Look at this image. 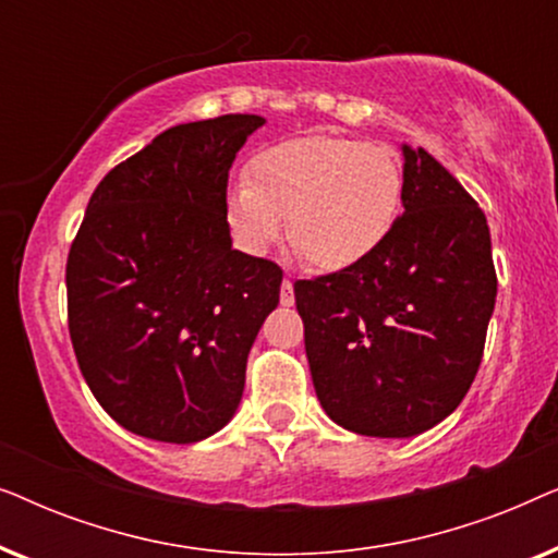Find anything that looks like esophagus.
I'll list each match as a JSON object with an SVG mask.
<instances>
[{
  "mask_svg": "<svg viewBox=\"0 0 558 558\" xmlns=\"http://www.w3.org/2000/svg\"><path fill=\"white\" fill-rule=\"evenodd\" d=\"M279 302L284 304V307H292L294 304V284H292V279H284L281 281V292H279Z\"/></svg>",
  "mask_w": 558,
  "mask_h": 558,
  "instance_id": "1",
  "label": "esophagus"
}]
</instances>
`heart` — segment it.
Masks as SVG:
<instances>
[{"label": "heart", "mask_w": 558, "mask_h": 558, "mask_svg": "<svg viewBox=\"0 0 558 558\" xmlns=\"http://www.w3.org/2000/svg\"><path fill=\"white\" fill-rule=\"evenodd\" d=\"M403 208V174L393 155L365 142L310 136L264 149L248 180L226 197L228 223L243 248L262 254L289 241L315 269L340 271L388 241Z\"/></svg>", "instance_id": "b5f03b06"}]
</instances>
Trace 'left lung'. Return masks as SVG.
Here are the masks:
<instances>
[{"label": "left lung", "instance_id": "1", "mask_svg": "<svg viewBox=\"0 0 558 558\" xmlns=\"http://www.w3.org/2000/svg\"><path fill=\"white\" fill-rule=\"evenodd\" d=\"M498 277L490 228L429 151L403 144V216L365 262L294 281L312 384L365 437H414L460 407L483 361Z\"/></svg>", "mask_w": 558, "mask_h": 558}]
</instances>
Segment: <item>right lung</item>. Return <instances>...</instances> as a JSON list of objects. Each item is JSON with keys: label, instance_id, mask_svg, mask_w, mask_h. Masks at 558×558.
<instances>
[{"label": "right lung", "instance_id": "add662e5", "mask_svg": "<svg viewBox=\"0 0 558 558\" xmlns=\"http://www.w3.org/2000/svg\"><path fill=\"white\" fill-rule=\"evenodd\" d=\"M264 124L167 129L90 195L65 264L68 330L90 393L140 437L193 445L231 422L281 269L231 248L235 151Z\"/></svg>", "mask_w": 558, "mask_h": 558}]
</instances>
